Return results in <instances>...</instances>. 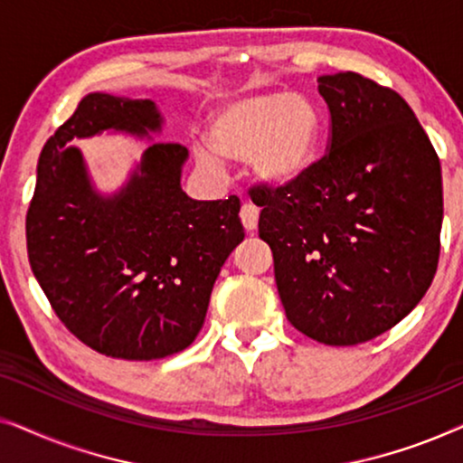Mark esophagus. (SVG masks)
<instances>
[{"instance_id": "esophagus-1", "label": "esophagus", "mask_w": 463, "mask_h": 463, "mask_svg": "<svg viewBox=\"0 0 463 463\" xmlns=\"http://www.w3.org/2000/svg\"><path fill=\"white\" fill-rule=\"evenodd\" d=\"M240 221H242L244 230L252 232L259 221V208L255 204H250V202H244L242 208H240Z\"/></svg>"}]
</instances>
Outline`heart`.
Here are the masks:
<instances>
[{"instance_id":"1","label":"heart","mask_w":463,"mask_h":463,"mask_svg":"<svg viewBox=\"0 0 463 463\" xmlns=\"http://www.w3.org/2000/svg\"><path fill=\"white\" fill-rule=\"evenodd\" d=\"M208 141L217 156L249 162L257 181L280 187L312 164L318 116L299 94H255L221 107L211 122ZM198 162L211 173L219 170V160L206 149L198 151Z\"/></svg>"}]
</instances>
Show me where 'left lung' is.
<instances>
[{
	"label": "left lung",
	"mask_w": 463,
	"mask_h": 463,
	"mask_svg": "<svg viewBox=\"0 0 463 463\" xmlns=\"http://www.w3.org/2000/svg\"><path fill=\"white\" fill-rule=\"evenodd\" d=\"M326 154L280 187L255 185L259 238L274 255L287 318L326 345L396 326L440 255L439 156L401 94L364 75H322Z\"/></svg>",
	"instance_id": "1"
}]
</instances>
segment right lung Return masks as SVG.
Masks as SVG:
<instances>
[{"mask_svg": "<svg viewBox=\"0 0 463 463\" xmlns=\"http://www.w3.org/2000/svg\"><path fill=\"white\" fill-rule=\"evenodd\" d=\"M162 118L147 99L92 92L43 145L27 211L31 269L59 320L94 352L156 360L192 345L213 284L244 240L240 200L200 202L181 189L187 149L154 143L128 185L103 198L73 137L147 135Z\"/></svg>", "mask_w": 463, "mask_h": 463, "instance_id": "right-lung-1", "label": "right lung"}]
</instances>
